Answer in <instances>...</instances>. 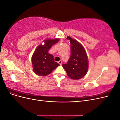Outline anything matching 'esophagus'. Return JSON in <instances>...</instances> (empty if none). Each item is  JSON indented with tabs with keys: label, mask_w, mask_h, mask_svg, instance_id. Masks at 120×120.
<instances>
[{
	"label": "esophagus",
	"mask_w": 120,
	"mask_h": 120,
	"mask_svg": "<svg viewBox=\"0 0 120 120\" xmlns=\"http://www.w3.org/2000/svg\"><path fill=\"white\" fill-rule=\"evenodd\" d=\"M58 63H59L60 65H61V64H62V61H61V60H60L59 61H58Z\"/></svg>",
	"instance_id": "obj_1"
}]
</instances>
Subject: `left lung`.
Instances as JSON below:
<instances>
[{
	"label": "left lung",
	"instance_id": "obj_1",
	"mask_svg": "<svg viewBox=\"0 0 120 120\" xmlns=\"http://www.w3.org/2000/svg\"><path fill=\"white\" fill-rule=\"evenodd\" d=\"M71 43V55L67 64H63L69 78L78 80L86 75L88 71L89 61L84 47L77 40L68 36Z\"/></svg>",
	"mask_w": 120,
	"mask_h": 120
}]
</instances>
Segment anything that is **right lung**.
Wrapping results in <instances>:
<instances>
[{"mask_svg":"<svg viewBox=\"0 0 120 120\" xmlns=\"http://www.w3.org/2000/svg\"><path fill=\"white\" fill-rule=\"evenodd\" d=\"M60 40V38L46 39L43 41L44 45H39L35 49L31 57L33 71L40 76H46L60 66L54 61L53 56L49 53L52 46Z\"/></svg>","mask_w":120,"mask_h":120,"instance_id":"add662e5","label":"right lung"}]
</instances>
